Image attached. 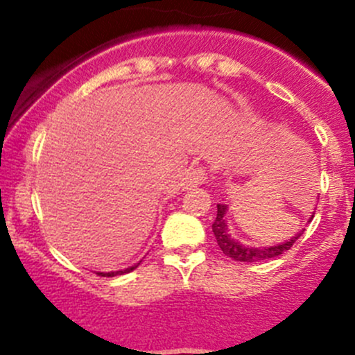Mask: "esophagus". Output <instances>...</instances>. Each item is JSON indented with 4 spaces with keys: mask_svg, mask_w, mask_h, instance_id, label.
I'll return each mask as SVG.
<instances>
[{
    "mask_svg": "<svg viewBox=\"0 0 355 355\" xmlns=\"http://www.w3.org/2000/svg\"><path fill=\"white\" fill-rule=\"evenodd\" d=\"M206 170L200 166H192L189 168L187 173H185L184 178V187L185 189H192V187H198V185L204 184L206 180Z\"/></svg>",
    "mask_w": 355,
    "mask_h": 355,
    "instance_id": "1",
    "label": "esophagus"
}]
</instances>
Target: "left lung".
<instances>
[{
	"label": "left lung",
	"instance_id": "left-lung-1",
	"mask_svg": "<svg viewBox=\"0 0 355 355\" xmlns=\"http://www.w3.org/2000/svg\"><path fill=\"white\" fill-rule=\"evenodd\" d=\"M227 211H228L227 204H218L216 220H214L213 223L214 237H216L218 245H220V249L223 250L225 256L232 257V259L235 261H241V263H256V261H264V259H271V257L280 256V254H284L285 250H288L290 247L295 244L297 239L302 235V230H300L295 237L288 239V241L285 242H280V244L268 245V247L245 245L242 244V242H239L237 239L232 237L227 225ZM313 218L314 214H311L307 223L313 221Z\"/></svg>",
	"mask_w": 355,
	"mask_h": 355
}]
</instances>
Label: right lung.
<instances>
[{
	"instance_id": "add662e5",
	"label": "right lung",
	"mask_w": 355,
	"mask_h": 355,
	"mask_svg": "<svg viewBox=\"0 0 355 355\" xmlns=\"http://www.w3.org/2000/svg\"><path fill=\"white\" fill-rule=\"evenodd\" d=\"M139 264H141V261H139V263H135L134 266H128V268H125V270H120V271H110V273H98V275H99V277H106V278H110V277H116V275L130 273V271H134L135 268L139 266Z\"/></svg>"
}]
</instances>
